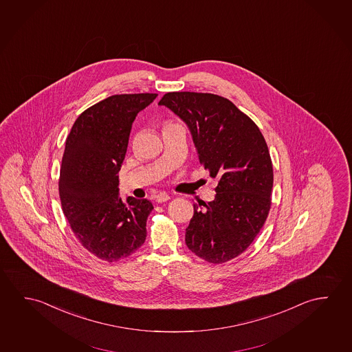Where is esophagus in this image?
<instances>
[{
  "mask_svg": "<svg viewBox=\"0 0 352 352\" xmlns=\"http://www.w3.org/2000/svg\"><path fill=\"white\" fill-rule=\"evenodd\" d=\"M168 199H170V196L167 195L166 192H160V193H157L155 197V201L157 203L167 202Z\"/></svg>",
  "mask_w": 352,
  "mask_h": 352,
  "instance_id": "34e87169",
  "label": "esophagus"
}]
</instances>
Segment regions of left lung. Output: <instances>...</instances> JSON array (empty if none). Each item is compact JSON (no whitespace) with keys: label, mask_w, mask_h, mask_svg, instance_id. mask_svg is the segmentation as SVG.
<instances>
[{"label":"left lung","mask_w":352,"mask_h":352,"mask_svg":"<svg viewBox=\"0 0 352 352\" xmlns=\"http://www.w3.org/2000/svg\"><path fill=\"white\" fill-rule=\"evenodd\" d=\"M159 104L187 125L201 164L219 179L213 201L193 204L186 245L208 263L229 261L249 248L267 218L274 170L265 138L221 96L168 92Z\"/></svg>","instance_id":"obj_1"}]
</instances>
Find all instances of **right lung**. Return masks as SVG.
Returning a JSON list of instances; mask_svg holds the SVG:
<instances>
[{
	"label": "right lung",
	"mask_w": 352,
	"mask_h": 352,
	"mask_svg": "<svg viewBox=\"0 0 352 352\" xmlns=\"http://www.w3.org/2000/svg\"><path fill=\"white\" fill-rule=\"evenodd\" d=\"M156 94L114 95L78 116L60 168L61 206L86 250L106 261L131 255L146 238L148 199L120 197V173L131 125Z\"/></svg>",
	"instance_id": "1"
}]
</instances>
